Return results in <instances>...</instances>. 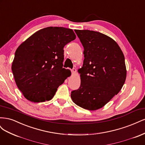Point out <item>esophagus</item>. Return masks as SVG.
I'll return each mask as SVG.
<instances>
[{
    "label": "esophagus",
    "instance_id": "1",
    "mask_svg": "<svg viewBox=\"0 0 145 145\" xmlns=\"http://www.w3.org/2000/svg\"><path fill=\"white\" fill-rule=\"evenodd\" d=\"M71 72H72V74L76 73V69H75V68L72 69H71Z\"/></svg>",
    "mask_w": 145,
    "mask_h": 145
}]
</instances>
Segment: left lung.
I'll use <instances>...</instances> for the list:
<instances>
[{
    "label": "left lung",
    "mask_w": 145,
    "mask_h": 145,
    "mask_svg": "<svg viewBox=\"0 0 145 145\" xmlns=\"http://www.w3.org/2000/svg\"><path fill=\"white\" fill-rule=\"evenodd\" d=\"M84 48L79 88L71 92L74 103L88 110L102 108L117 95L126 77L125 57L111 37L100 32L75 29Z\"/></svg>",
    "instance_id": "1"
}]
</instances>
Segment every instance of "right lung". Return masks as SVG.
Instances as JSON below:
<instances>
[{"instance_id": "add662e5", "label": "right lung", "mask_w": 145, "mask_h": 145, "mask_svg": "<svg viewBox=\"0 0 145 145\" xmlns=\"http://www.w3.org/2000/svg\"><path fill=\"white\" fill-rule=\"evenodd\" d=\"M75 39L71 29L50 27L36 32L17 48L11 69L26 99L37 103L54 97L71 74L63 68V48Z\"/></svg>"}]
</instances>
